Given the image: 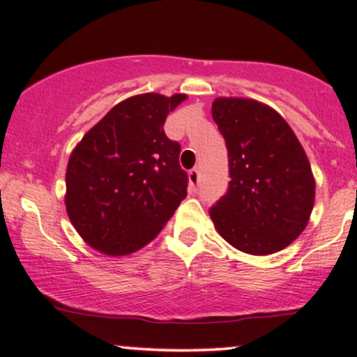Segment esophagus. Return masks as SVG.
I'll use <instances>...</instances> for the list:
<instances>
[{
  "mask_svg": "<svg viewBox=\"0 0 357 357\" xmlns=\"http://www.w3.org/2000/svg\"><path fill=\"white\" fill-rule=\"evenodd\" d=\"M190 183L192 188H198L199 184V169L198 167H192V169L190 171Z\"/></svg>",
  "mask_w": 357,
  "mask_h": 357,
  "instance_id": "1",
  "label": "esophagus"
}]
</instances>
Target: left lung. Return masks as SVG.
I'll return each instance as SVG.
<instances>
[{"mask_svg": "<svg viewBox=\"0 0 357 357\" xmlns=\"http://www.w3.org/2000/svg\"><path fill=\"white\" fill-rule=\"evenodd\" d=\"M228 149L230 183L210 208L216 230L250 255L285 248L304 231L315 183L301 142L280 114L250 99L213 102Z\"/></svg>", "mask_w": 357, "mask_h": 357, "instance_id": "left-lung-1", "label": "left lung"}]
</instances>
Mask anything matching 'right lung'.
Masks as SVG:
<instances>
[{
	"label": "right lung",
	"mask_w": 357,
	"mask_h": 357,
	"mask_svg": "<svg viewBox=\"0 0 357 357\" xmlns=\"http://www.w3.org/2000/svg\"><path fill=\"white\" fill-rule=\"evenodd\" d=\"M184 99L183 93L130 97L110 109L73 149L65 206L92 248L114 257L136 252L186 198L181 146L162 129Z\"/></svg>",
	"instance_id": "obj_1"
}]
</instances>
